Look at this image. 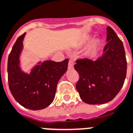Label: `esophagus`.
I'll return each mask as SVG.
<instances>
[{
	"label": "esophagus",
	"mask_w": 133,
	"mask_h": 133,
	"mask_svg": "<svg viewBox=\"0 0 133 133\" xmlns=\"http://www.w3.org/2000/svg\"><path fill=\"white\" fill-rule=\"evenodd\" d=\"M74 60H73V59H69V64H68V69H74Z\"/></svg>",
	"instance_id": "obj_1"
}]
</instances>
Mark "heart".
I'll return each mask as SVG.
<instances>
[{"instance_id": "obj_1", "label": "heart", "mask_w": 133, "mask_h": 133, "mask_svg": "<svg viewBox=\"0 0 133 133\" xmlns=\"http://www.w3.org/2000/svg\"><path fill=\"white\" fill-rule=\"evenodd\" d=\"M96 50H97V44L94 43L91 46V47L89 48V54H91V55H94L96 52Z\"/></svg>"}]
</instances>
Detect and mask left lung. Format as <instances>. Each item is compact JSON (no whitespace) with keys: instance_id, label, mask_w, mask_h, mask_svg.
<instances>
[{"instance_id":"1","label":"left lung","mask_w":133,"mask_h":133,"mask_svg":"<svg viewBox=\"0 0 133 133\" xmlns=\"http://www.w3.org/2000/svg\"><path fill=\"white\" fill-rule=\"evenodd\" d=\"M107 44L101 57L95 61L78 59L74 69L79 80L76 89L86 103L103 104L117 95L125 81L127 61L123 43L111 27L107 28Z\"/></svg>"}]
</instances>
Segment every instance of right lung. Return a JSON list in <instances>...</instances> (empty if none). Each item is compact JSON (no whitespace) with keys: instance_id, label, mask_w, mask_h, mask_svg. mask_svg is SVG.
Returning <instances> with one entry per match:
<instances>
[{"instance_id":"right-lung-1","label":"right lung","mask_w":133,"mask_h":133,"mask_svg":"<svg viewBox=\"0 0 133 133\" xmlns=\"http://www.w3.org/2000/svg\"><path fill=\"white\" fill-rule=\"evenodd\" d=\"M25 35V32L18 37L8 57L9 88L21 105L32 110H42L54 99L57 83L67 70L69 59L44 62L34 68L30 74L23 73L18 64Z\"/></svg>"}]
</instances>
